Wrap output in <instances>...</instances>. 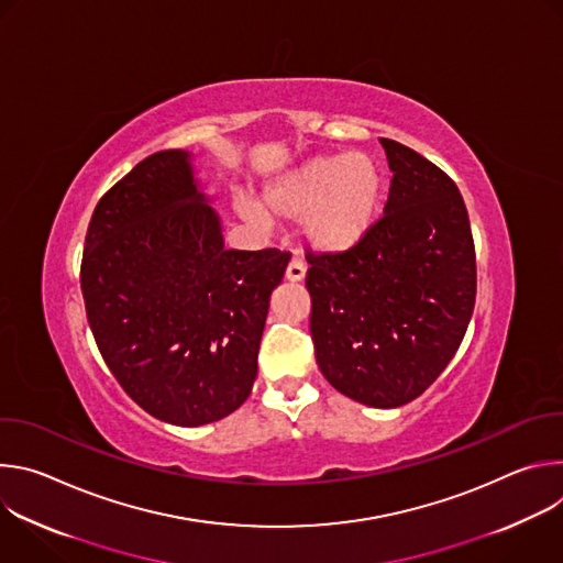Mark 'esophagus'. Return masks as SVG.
Returning <instances> with one entry per match:
<instances>
[{
	"mask_svg": "<svg viewBox=\"0 0 563 563\" xmlns=\"http://www.w3.org/2000/svg\"><path fill=\"white\" fill-rule=\"evenodd\" d=\"M305 274H307V267L300 261H291L287 265V272H285L287 280H291V283H300L305 278Z\"/></svg>",
	"mask_w": 563,
	"mask_h": 563,
	"instance_id": "esophagus-1",
	"label": "esophagus"
}]
</instances>
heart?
Wrapping results in <instances>:
<instances>
[{"instance_id": "obj_1", "label": "heart", "mask_w": 563, "mask_h": 563, "mask_svg": "<svg viewBox=\"0 0 563 563\" xmlns=\"http://www.w3.org/2000/svg\"><path fill=\"white\" fill-rule=\"evenodd\" d=\"M385 178L367 153L318 155L287 174L265 194L274 216L302 218L309 245L318 252L341 254L356 247L378 220ZM238 211L256 224L267 213L240 200Z\"/></svg>"}]
</instances>
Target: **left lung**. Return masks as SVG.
<instances>
[{
    "mask_svg": "<svg viewBox=\"0 0 563 563\" xmlns=\"http://www.w3.org/2000/svg\"><path fill=\"white\" fill-rule=\"evenodd\" d=\"M391 176L383 218L341 254H307L316 363L345 396L400 408L456 354L474 309L476 258L450 176L380 137Z\"/></svg>",
    "mask_w": 563,
    "mask_h": 563,
    "instance_id": "left-lung-1",
    "label": "left lung"
}]
</instances>
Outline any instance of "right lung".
Here are the masks:
<instances>
[{"label": "right lung", "mask_w": 563, "mask_h": 563, "mask_svg": "<svg viewBox=\"0 0 563 563\" xmlns=\"http://www.w3.org/2000/svg\"><path fill=\"white\" fill-rule=\"evenodd\" d=\"M191 153L157 151L98 202L82 296L98 350L151 417L183 428L245 404L289 254L224 250Z\"/></svg>", "instance_id": "add662e5"}]
</instances>
